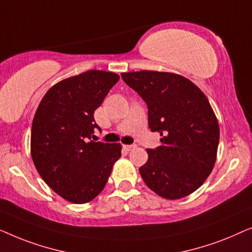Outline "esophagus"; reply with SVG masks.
Segmentation results:
<instances>
[{
	"instance_id": "1",
	"label": "esophagus",
	"mask_w": 252,
	"mask_h": 252,
	"mask_svg": "<svg viewBox=\"0 0 252 252\" xmlns=\"http://www.w3.org/2000/svg\"><path fill=\"white\" fill-rule=\"evenodd\" d=\"M134 147H136V145H123V148H125V150L127 152L133 150Z\"/></svg>"
}]
</instances>
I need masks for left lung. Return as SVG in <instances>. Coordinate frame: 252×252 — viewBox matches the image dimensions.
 <instances>
[{"mask_svg":"<svg viewBox=\"0 0 252 252\" xmlns=\"http://www.w3.org/2000/svg\"><path fill=\"white\" fill-rule=\"evenodd\" d=\"M121 76L146 102L148 126L162 137L139 169L145 184L168 200L195 192L214 169L219 144L218 121L207 97L178 74L140 70Z\"/></svg>","mask_w":252,"mask_h":252,"instance_id":"obj_1","label":"left lung"}]
</instances>
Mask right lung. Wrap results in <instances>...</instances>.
I'll list each match as a JSON object with an SVG mask.
<instances>
[{
	"mask_svg": "<svg viewBox=\"0 0 252 252\" xmlns=\"http://www.w3.org/2000/svg\"><path fill=\"white\" fill-rule=\"evenodd\" d=\"M118 74L88 70L50 88L35 113L31 154L42 179L65 200L87 203L104 189L121 144L91 140L100 130L94 113Z\"/></svg>",
	"mask_w": 252,
	"mask_h": 252,
	"instance_id": "right-lung-1",
	"label": "right lung"
}]
</instances>
